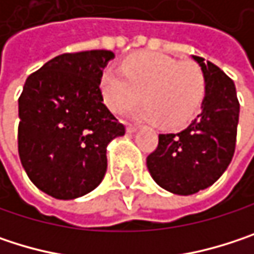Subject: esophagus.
Wrapping results in <instances>:
<instances>
[{"mask_svg": "<svg viewBox=\"0 0 254 254\" xmlns=\"http://www.w3.org/2000/svg\"><path fill=\"white\" fill-rule=\"evenodd\" d=\"M127 133H133V132H136V130H138V127H133V125H127Z\"/></svg>", "mask_w": 254, "mask_h": 254, "instance_id": "esophagus-1", "label": "esophagus"}]
</instances>
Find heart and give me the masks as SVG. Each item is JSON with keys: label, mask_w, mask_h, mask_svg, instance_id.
Here are the masks:
<instances>
[{"label": "heart", "mask_w": 254, "mask_h": 254, "mask_svg": "<svg viewBox=\"0 0 254 254\" xmlns=\"http://www.w3.org/2000/svg\"><path fill=\"white\" fill-rule=\"evenodd\" d=\"M101 92L113 112H122L141 98L144 103L127 109V116L144 122H160L168 127L187 124L198 110L206 80L192 62H178L157 53H139L121 70H106Z\"/></svg>", "instance_id": "obj_1"}]
</instances>
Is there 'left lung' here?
<instances>
[{"label": "left lung", "instance_id": "8db88e82", "mask_svg": "<svg viewBox=\"0 0 254 254\" xmlns=\"http://www.w3.org/2000/svg\"><path fill=\"white\" fill-rule=\"evenodd\" d=\"M191 57L206 80L200 113L184 130L160 133L147 157L156 184L178 195L195 194L222 177L234 156L240 115L234 82L213 63Z\"/></svg>", "mask_w": 254, "mask_h": 254}]
</instances>
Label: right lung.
Returning <instances> with one entry per match:
<instances>
[{"mask_svg": "<svg viewBox=\"0 0 254 254\" xmlns=\"http://www.w3.org/2000/svg\"><path fill=\"white\" fill-rule=\"evenodd\" d=\"M115 54H62L26 79L19 98V156L45 194L73 200L95 190L107 171V145L125 127L103 103L104 67Z\"/></svg>", "mask_w": 254, "mask_h": 254, "instance_id": "obj_1", "label": "right lung"}]
</instances>
